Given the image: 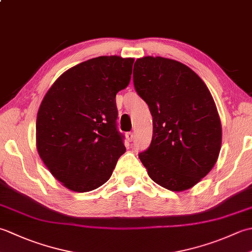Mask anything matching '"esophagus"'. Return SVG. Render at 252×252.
Wrapping results in <instances>:
<instances>
[{"instance_id":"esophagus-1","label":"esophagus","mask_w":252,"mask_h":252,"mask_svg":"<svg viewBox=\"0 0 252 252\" xmlns=\"http://www.w3.org/2000/svg\"><path fill=\"white\" fill-rule=\"evenodd\" d=\"M126 136L127 142H132L133 140H134V134H133L132 132H127L126 134Z\"/></svg>"}]
</instances>
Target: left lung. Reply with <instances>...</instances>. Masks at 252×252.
<instances>
[{"label": "left lung", "instance_id": "8db88e82", "mask_svg": "<svg viewBox=\"0 0 252 252\" xmlns=\"http://www.w3.org/2000/svg\"><path fill=\"white\" fill-rule=\"evenodd\" d=\"M133 83L153 116L151 145L138 154L153 181L181 191L210 172L221 149L222 127L205 82L184 63L138 58Z\"/></svg>", "mask_w": 252, "mask_h": 252}]
</instances>
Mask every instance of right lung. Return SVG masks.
Masks as SVG:
<instances>
[{"label": "right lung", "instance_id": "right-lung-1", "mask_svg": "<svg viewBox=\"0 0 252 252\" xmlns=\"http://www.w3.org/2000/svg\"><path fill=\"white\" fill-rule=\"evenodd\" d=\"M133 58L100 56L58 78L36 117V148L55 178L73 191L105 184L125 154L116 95L130 82Z\"/></svg>", "mask_w": 252, "mask_h": 252}]
</instances>
